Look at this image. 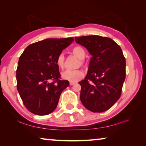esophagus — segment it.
<instances>
[{"label":"esophagus","instance_id":"34e87169","mask_svg":"<svg viewBox=\"0 0 146 146\" xmlns=\"http://www.w3.org/2000/svg\"><path fill=\"white\" fill-rule=\"evenodd\" d=\"M74 84H75V82H71L70 83V86H73Z\"/></svg>","mask_w":146,"mask_h":146}]
</instances>
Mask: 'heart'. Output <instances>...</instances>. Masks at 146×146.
I'll use <instances>...</instances> for the list:
<instances>
[{
  "mask_svg": "<svg viewBox=\"0 0 146 146\" xmlns=\"http://www.w3.org/2000/svg\"><path fill=\"white\" fill-rule=\"evenodd\" d=\"M73 53L80 59H82L84 58L86 52L85 50L82 47L76 46L72 49ZM56 63L57 66L60 68H63L64 64V55L62 53H61L58 55L56 60ZM62 77L64 80H68L70 82H75L80 80L84 76V72L81 70H66L63 71L61 74Z\"/></svg>",
  "mask_w": 146,
  "mask_h": 146,
  "instance_id": "obj_1",
  "label": "heart"
}]
</instances>
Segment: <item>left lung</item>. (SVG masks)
<instances>
[{"mask_svg":"<svg viewBox=\"0 0 146 146\" xmlns=\"http://www.w3.org/2000/svg\"><path fill=\"white\" fill-rule=\"evenodd\" d=\"M92 57L81 86V102L94 113L107 111L119 99L125 78V59L122 49L111 38L98 35L75 37Z\"/></svg>","mask_w":146,"mask_h":146,"instance_id":"8db88e82","label":"left lung"}]
</instances>
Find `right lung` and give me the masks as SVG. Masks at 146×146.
Listing matches in <instances>:
<instances>
[{"label": "right lung", "instance_id": "obj_1", "mask_svg": "<svg viewBox=\"0 0 146 146\" xmlns=\"http://www.w3.org/2000/svg\"><path fill=\"white\" fill-rule=\"evenodd\" d=\"M73 37L47 38L28 46L21 55L17 69V90L25 107L36 115L50 114L57 106L68 80H60L56 60Z\"/></svg>", "mask_w": 146, "mask_h": 146}]
</instances>
